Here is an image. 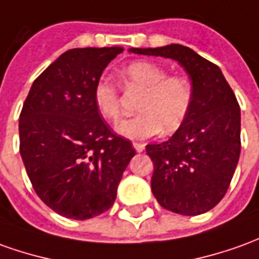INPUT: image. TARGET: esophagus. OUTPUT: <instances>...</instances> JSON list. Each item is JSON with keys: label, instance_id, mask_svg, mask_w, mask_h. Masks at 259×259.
<instances>
[{"label": "esophagus", "instance_id": "34e87169", "mask_svg": "<svg viewBox=\"0 0 259 259\" xmlns=\"http://www.w3.org/2000/svg\"><path fill=\"white\" fill-rule=\"evenodd\" d=\"M134 148H135L137 152H142V151L145 149V145H144V144H140V142H134Z\"/></svg>", "mask_w": 259, "mask_h": 259}]
</instances>
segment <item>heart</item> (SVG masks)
Returning a JSON list of instances; mask_svg holds the SVG:
<instances>
[{"instance_id": "1", "label": "heart", "mask_w": 259, "mask_h": 259, "mask_svg": "<svg viewBox=\"0 0 259 259\" xmlns=\"http://www.w3.org/2000/svg\"><path fill=\"white\" fill-rule=\"evenodd\" d=\"M126 89L142 92L133 118L122 119L115 131L128 140H148L159 134L178 131L193 104V87L183 76H167L166 70L152 62H134L119 73ZM94 104L108 121L119 118L118 89L106 78L94 87Z\"/></svg>"}]
</instances>
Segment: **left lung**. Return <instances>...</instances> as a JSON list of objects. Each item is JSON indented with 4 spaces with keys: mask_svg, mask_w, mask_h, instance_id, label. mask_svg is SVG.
I'll return each instance as SVG.
<instances>
[{
    "mask_svg": "<svg viewBox=\"0 0 259 259\" xmlns=\"http://www.w3.org/2000/svg\"><path fill=\"white\" fill-rule=\"evenodd\" d=\"M131 53L176 60L189 74L193 104L185 122L165 142L147 145L153 162V196L183 215L203 214L224 197L240 158L241 111L219 66L190 48L170 44L131 48Z\"/></svg>",
    "mask_w": 259,
    "mask_h": 259,
    "instance_id": "8db88e82",
    "label": "left lung"
}]
</instances>
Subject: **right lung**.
<instances>
[{
  "mask_svg": "<svg viewBox=\"0 0 259 259\" xmlns=\"http://www.w3.org/2000/svg\"><path fill=\"white\" fill-rule=\"evenodd\" d=\"M122 51L65 52L33 81L19 115V152L32 186L48 207L67 219L87 220L111 207L135 155L94 104V87Z\"/></svg>",
  "mask_w": 259,
  "mask_h": 259,
  "instance_id": "1",
  "label": "right lung"
}]
</instances>
